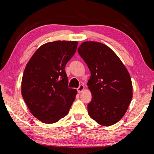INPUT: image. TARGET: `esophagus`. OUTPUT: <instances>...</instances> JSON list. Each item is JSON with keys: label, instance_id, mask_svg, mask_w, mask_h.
Returning a JSON list of instances; mask_svg holds the SVG:
<instances>
[{"label": "esophagus", "instance_id": "34e87169", "mask_svg": "<svg viewBox=\"0 0 154 154\" xmlns=\"http://www.w3.org/2000/svg\"><path fill=\"white\" fill-rule=\"evenodd\" d=\"M84 88H85L84 85H80L79 86V88H77V92H79V93H81L82 92H83V90H84Z\"/></svg>", "mask_w": 154, "mask_h": 154}]
</instances>
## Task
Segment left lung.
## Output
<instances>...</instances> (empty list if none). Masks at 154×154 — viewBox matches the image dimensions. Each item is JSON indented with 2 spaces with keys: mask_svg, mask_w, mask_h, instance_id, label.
<instances>
[{
  "mask_svg": "<svg viewBox=\"0 0 154 154\" xmlns=\"http://www.w3.org/2000/svg\"><path fill=\"white\" fill-rule=\"evenodd\" d=\"M77 51L91 72L88 86L92 98L88 105V114L102 126L113 125L123 118L131 102L132 84L129 72L105 44L85 41Z\"/></svg>",
  "mask_w": 154,
  "mask_h": 154,
  "instance_id": "obj_1",
  "label": "left lung"
}]
</instances>
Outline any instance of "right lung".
I'll list each match as a JSON object with an SVG mask.
<instances>
[{
    "instance_id": "right-lung-1",
    "label": "right lung",
    "mask_w": 154,
    "mask_h": 154,
    "mask_svg": "<svg viewBox=\"0 0 154 154\" xmlns=\"http://www.w3.org/2000/svg\"><path fill=\"white\" fill-rule=\"evenodd\" d=\"M77 41H56L41 45L26 66L22 95L34 116L52 124L69 113L77 94L69 88L65 66L77 50Z\"/></svg>"
}]
</instances>
